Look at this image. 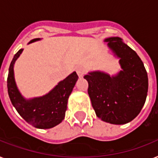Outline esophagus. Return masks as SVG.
Here are the masks:
<instances>
[{"mask_svg":"<svg viewBox=\"0 0 158 158\" xmlns=\"http://www.w3.org/2000/svg\"><path fill=\"white\" fill-rule=\"evenodd\" d=\"M76 72L79 77H83L84 76V74H85V69H84V67L82 66H79L76 68Z\"/></svg>","mask_w":158,"mask_h":158,"instance_id":"34e87169","label":"esophagus"}]
</instances>
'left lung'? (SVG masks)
<instances>
[{
	"label": "left lung",
	"instance_id": "1",
	"mask_svg": "<svg viewBox=\"0 0 158 158\" xmlns=\"http://www.w3.org/2000/svg\"><path fill=\"white\" fill-rule=\"evenodd\" d=\"M105 42L120 58L122 70L112 77L92 72L84 79L89 83L88 93L97 116L106 122L123 125L134 120L144 105L148 74L137 53L120 38H106Z\"/></svg>",
	"mask_w": 158,
	"mask_h": 158
}]
</instances>
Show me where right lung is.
I'll return each instance as SVG.
<instances>
[{
    "mask_svg": "<svg viewBox=\"0 0 158 158\" xmlns=\"http://www.w3.org/2000/svg\"><path fill=\"white\" fill-rule=\"evenodd\" d=\"M37 40L39 39H33L30 43ZM22 51L23 49H20L15 55L9 68L7 89L11 103L19 114L31 125L38 129L54 127L64 120L68 98L79 77L76 72H73L45 96L25 100L17 89L13 71L14 64Z\"/></svg>",
    "mask_w": 158,
    "mask_h": 158,
    "instance_id": "right-lung-1",
    "label": "right lung"
}]
</instances>
